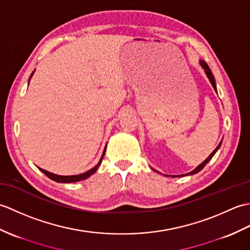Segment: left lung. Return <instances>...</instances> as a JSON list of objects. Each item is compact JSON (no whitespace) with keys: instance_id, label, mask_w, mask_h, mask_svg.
I'll use <instances>...</instances> for the list:
<instances>
[{"instance_id":"8db88e82","label":"left lung","mask_w":250,"mask_h":250,"mask_svg":"<svg viewBox=\"0 0 250 250\" xmlns=\"http://www.w3.org/2000/svg\"><path fill=\"white\" fill-rule=\"evenodd\" d=\"M200 64H201V66H202V67H203V70H204V72H205V74H206V76L208 77L209 82H210V83H211V86H213V88L215 89V91L217 92V88H216V82H215L214 75H213V73H211V71H210L209 66L207 65V63H206L205 61H203V60H200ZM221 143H222V141L219 143V145L216 147V149H215L213 152L210 153V155L208 156V158L206 159V160H204L203 162H202V163L200 164V166L196 167L193 169V171H191V172H189L188 174H185V175H194V174H196V173H199V172L201 171V169L203 168V167L206 166V164L209 162L210 159L214 157V155H215V153L217 152V150H218L219 148H220V146H221ZM155 171H156V169H155ZM156 172H158V171H156ZM158 173H159V172H158ZM164 176H168V175H164ZM179 176H184V175H177V177H179ZM173 177H176V176H175V175H173Z\"/></svg>"}]
</instances>
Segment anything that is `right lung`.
<instances>
[{
    "mask_svg": "<svg viewBox=\"0 0 250 250\" xmlns=\"http://www.w3.org/2000/svg\"><path fill=\"white\" fill-rule=\"evenodd\" d=\"M33 73H34V72H33ZM33 73L31 74L30 78L32 77V75H33ZM29 82H30V79H29ZM105 149H106V147H105ZM105 149H104L103 155H102V157H101L100 161H99V163L97 164V166H95L94 167H92L91 169H89V171L83 173V174H79V175H71V176H62V175H57V174H54V173H50V172H48V171H45V169L41 168V167H39V168L46 175L47 177L52 179V180H55V182H57V183H75V182H79V180L86 179V178L91 176V175H92L93 173H95V171H97L98 167H100L101 162H102V160H103V157H104V155H105Z\"/></svg>",
    "mask_w": 250,
    "mask_h": 250,
    "instance_id": "1",
    "label": "right lung"
}]
</instances>
